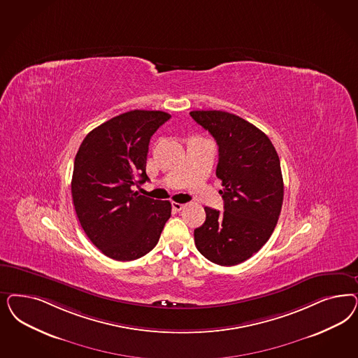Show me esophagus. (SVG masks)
Masks as SVG:
<instances>
[{
    "label": "esophagus",
    "instance_id": "1",
    "mask_svg": "<svg viewBox=\"0 0 358 358\" xmlns=\"http://www.w3.org/2000/svg\"><path fill=\"white\" fill-rule=\"evenodd\" d=\"M185 207V204H180V203H176V201H173V209L175 212H180Z\"/></svg>",
    "mask_w": 358,
    "mask_h": 358
}]
</instances>
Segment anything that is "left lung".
I'll return each mask as SVG.
<instances>
[{
    "label": "left lung",
    "mask_w": 358,
    "mask_h": 358,
    "mask_svg": "<svg viewBox=\"0 0 358 358\" xmlns=\"http://www.w3.org/2000/svg\"><path fill=\"white\" fill-rule=\"evenodd\" d=\"M191 117L216 139L224 212L206 207L195 229L197 250L213 264L249 259L270 238L283 204V178L277 150L253 124L222 110H194Z\"/></svg>",
    "instance_id": "8db88e82"
}]
</instances>
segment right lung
Returning <instances> with one entry per match:
<instances>
[{
    "mask_svg": "<svg viewBox=\"0 0 358 358\" xmlns=\"http://www.w3.org/2000/svg\"><path fill=\"white\" fill-rule=\"evenodd\" d=\"M171 115L130 110L93 129L75 157L71 192L81 228L96 248L115 261H133L154 249L171 216L169 200L131 191L149 180L151 136Z\"/></svg>",
    "mask_w": 358,
    "mask_h": 358,
    "instance_id": "right-lung-1",
    "label": "right lung"
}]
</instances>
